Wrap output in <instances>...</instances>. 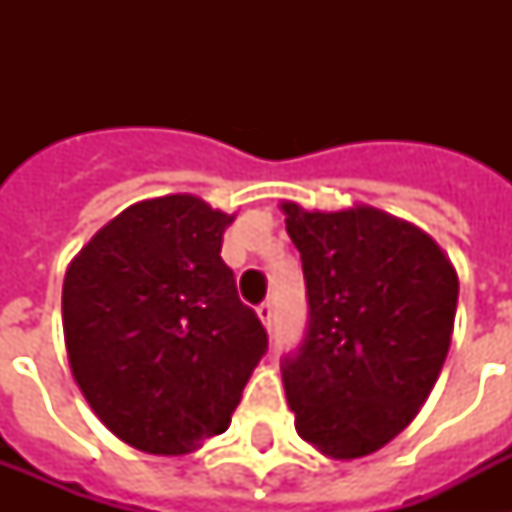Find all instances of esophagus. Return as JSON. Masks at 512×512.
I'll use <instances>...</instances> for the list:
<instances>
[{
  "label": "esophagus",
  "instance_id": "obj_1",
  "mask_svg": "<svg viewBox=\"0 0 512 512\" xmlns=\"http://www.w3.org/2000/svg\"><path fill=\"white\" fill-rule=\"evenodd\" d=\"M257 316H260V321H263L265 327L271 329V321H273V305L265 300V303L257 305Z\"/></svg>",
  "mask_w": 512,
  "mask_h": 512
}]
</instances>
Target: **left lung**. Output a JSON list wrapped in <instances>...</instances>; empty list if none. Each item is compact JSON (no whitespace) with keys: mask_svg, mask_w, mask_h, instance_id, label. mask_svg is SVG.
I'll return each mask as SVG.
<instances>
[{"mask_svg":"<svg viewBox=\"0 0 512 512\" xmlns=\"http://www.w3.org/2000/svg\"><path fill=\"white\" fill-rule=\"evenodd\" d=\"M281 209L308 297L303 342L281 358L295 428L335 460L366 457L436 385L460 281L428 233L388 212Z\"/></svg>","mask_w":512,"mask_h":512,"instance_id":"8db88e82","label":"left lung"}]
</instances>
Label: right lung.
<instances>
[{
  "instance_id": "right-lung-1",
  "label": "right lung",
  "mask_w": 512,
  "mask_h": 512,
  "mask_svg": "<svg viewBox=\"0 0 512 512\" xmlns=\"http://www.w3.org/2000/svg\"><path fill=\"white\" fill-rule=\"evenodd\" d=\"M233 217L175 193L127 207L63 281L68 361L108 430L148 454H183L231 425L268 350L223 263Z\"/></svg>"
}]
</instances>
